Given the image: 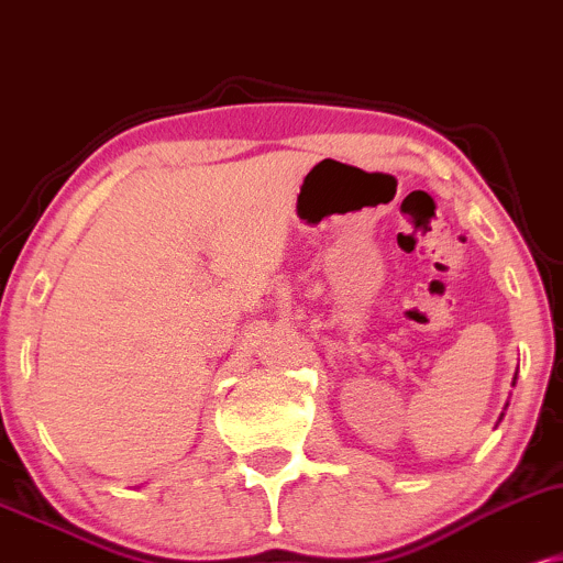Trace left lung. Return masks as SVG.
Masks as SVG:
<instances>
[{"mask_svg": "<svg viewBox=\"0 0 563 563\" xmlns=\"http://www.w3.org/2000/svg\"><path fill=\"white\" fill-rule=\"evenodd\" d=\"M511 385H517V376H514V382H511ZM506 408H508V402H506ZM506 408H504V411H506ZM500 419H504V413H500ZM498 419V421H500Z\"/></svg>", "mask_w": 563, "mask_h": 563, "instance_id": "obj_1", "label": "left lung"}]
</instances>
